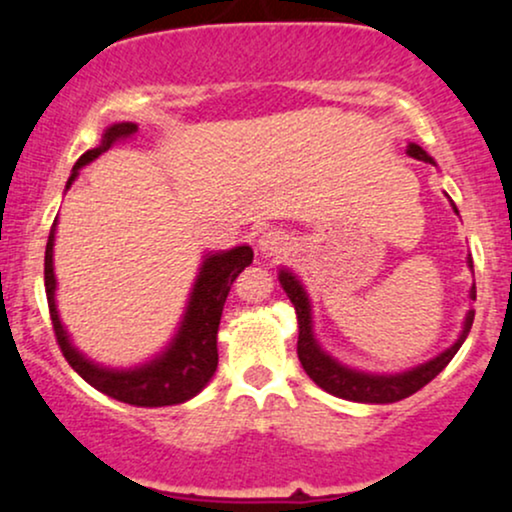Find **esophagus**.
I'll list each match as a JSON object with an SVG mask.
<instances>
[{"mask_svg": "<svg viewBox=\"0 0 512 512\" xmlns=\"http://www.w3.org/2000/svg\"><path fill=\"white\" fill-rule=\"evenodd\" d=\"M289 245H291L289 236H286L284 231H279V228H269V231H264L260 240H257V250H260L262 257L286 255Z\"/></svg>", "mask_w": 512, "mask_h": 512, "instance_id": "34e87169", "label": "esophagus"}]
</instances>
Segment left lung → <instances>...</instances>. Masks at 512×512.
<instances>
[{"label":"left lung","instance_id":"1","mask_svg":"<svg viewBox=\"0 0 512 512\" xmlns=\"http://www.w3.org/2000/svg\"><path fill=\"white\" fill-rule=\"evenodd\" d=\"M407 154L419 158V161L433 163V158L428 156L419 144H409ZM452 209H455L457 214L455 204H452ZM467 262L469 267H474L472 257H467ZM279 284L284 286L286 296L291 298L293 308H296V315H298V361H301L303 370L310 375V380H313L315 385L322 387V390L330 392L334 397L351 399V402L390 404L414 395V392H419L421 387L431 383L440 370L452 361V356L460 351V346L464 339H467V334L472 330V322H474V310H469L467 317H464V327L460 337H457V342L452 344L450 349H445L443 354L431 358V361L421 363V366L411 370H404V373L373 375V373H363V370L346 368L344 363L334 361L330 354H325L313 334V313H310V301H308V293L303 289V284L289 272V269H281ZM469 298L477 301V286H472Z\"/></svg>","mask_w":512,"mask_h":512}]
</instances>
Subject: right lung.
Returning <instances> with one entry per match:
<instances>
[{"mask_svg":"<svg viewBox=\"0 0 512 512\" xmlns=\"http://www.w3.org/2000/svg\"><path fill=\"white\" fill-rule=\"evenodd\" d=\"M139 127L134 122H117V125L105 129L101 144L96 149H88L79 161L74 163L72 175L67 180V190L79 175V168L86 163L96 161L98 156L105 154L110 146L125 139L134 137ZM57 219L50 228L48 248H45V293H48L50 305V320L52 330H55L57 344H60L64 358L69 361L76 373L86 380L88 385L96 387L103 395L117 399V402L134 404V407H170V404L187 402L202 392L211 375L216 373L219 366V351H216V334H219V322L223 313V303H226L231 284L236 276L243 272L252 262L250 245H238V248L226 252H214V255L204 257L199 276L195 281V289L190 293V303H187L185 317H182L178 334L173 342L166 346L161 356L154 361L144 363V366L115 370L103 368L98 363L88 361L84 354L74 349L69 342V334L64 330L60 313H57L55 303V267H52V245H55Z\"/></svg>","mask_w":512,"mask_h":512,"instance_id":"1","label":"right lung"}]
</instances>
